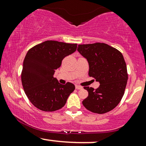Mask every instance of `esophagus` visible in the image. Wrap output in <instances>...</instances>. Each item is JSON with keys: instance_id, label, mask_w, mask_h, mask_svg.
Masks as SVG:
<instances>
[{"instance_id": "1", "label": "esophagus", "mask_w": 146, "mask_h": 146, "mask_svg": "<svg viewBox=\"0 0 146 146\" xmlns=\"http://www.w3.org/2000/svg\"><path fill=\"white\" fill-rule=\"evenodd\" d=\"M75 88L78 90H81V89H82V87L80 86H78V85H76V86H75Z\"/></svg>"}]
</instances>
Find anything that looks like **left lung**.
Returning a JSON list of instances; mask_svg holds the SVG:
<instances>
[{"instance_id":"1","label":"left lung","mask_w":146,"mask_h":146,"mask_svg":"<svg viewBox=\"0 0 146 146\" xmlns=\"http://www.w3.org/2000/svg\"><path fill=\"white\" fill-rule=\"evenodd\" d=\"M78 51L88 60V75L99 82L96 89L84 86L88 96L83 100L84 106L94 113L110 111L123 98L128 81L126 64L117 48L105 43L79 44Z\"/></svg>"}]
</instances>
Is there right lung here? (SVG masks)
Here are the masks:
<instances>
[{
	"label": "right lung",
	"instance_id": "add662e5",
	"mask_svg": "<svg viewBox=\"0 0 146 146\" xmlns=\"http://www.w3.org/2000/svg\"><path fill=\"white\" fill-rule=\"evenodd\" d=\"M76 49L77 44L47 40L28 51L23 62L22 84L29 101L37 108L53 112L65 105L75 86L71 82L61 84L53 75L64 58Z\"/></svg>",
	"mask_w": 146,
	"mask_h": 146
}]
</instances>
